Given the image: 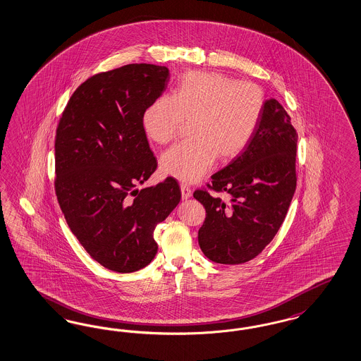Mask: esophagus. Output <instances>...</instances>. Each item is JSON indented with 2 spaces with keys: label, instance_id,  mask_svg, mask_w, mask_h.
Returning a JSON list of instances; mask_svg holds the SVG:
<instances>
[{
  "label": "esophagus",
  "instance_id": "34e87169",
  "mask_svg": "<svg viewBox=\"0 0 361 361\" xmlns=\"http://www.w3.org/2000/svg\"><path fill=\"white\" fill-rule=\"evenodd\" d=\"M181 196H183V200H187L190 196H192V189L187 184H181Z\"/></svg>",
  "mask_w": 361,
  "mask_h": 361
}]
</instances>
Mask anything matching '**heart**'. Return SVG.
Segmentation results:
<instances>
[{"label":"heart","mask_w":361,"mask_h":361,"mask_svg":"<svg viewBox=\"0 0 361 361\" xmlns=\"http://www.w3.org/2000/svg\"><path fill=\"white\" fill-rule=\"evenodd\" d=\"M264 104V92L254 83L236 82L224 73L192 71L181 78L173 97L162 95L145 110L142 126L152 141L165 145L190 122L192 138L165 152L159 166L164 173L192 183L216 159L228 161L245 150Z\"/></svg>","instance_id":"1"}]
</instances>
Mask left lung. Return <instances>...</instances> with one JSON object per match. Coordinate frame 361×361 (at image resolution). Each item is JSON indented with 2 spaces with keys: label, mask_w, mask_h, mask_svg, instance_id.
Here are the masks:
<instances>
[{
  "label": "left lung",
  "mask_w": 361,
  "mask_h": 361,
  "mask_svg": "<svg viewBox=\"0 0 361 361\" xmlns=\"http://www.w3.org/2000/svg\"><path fill=\"white\" fill-rule=\"evenodd\" d=\"M298 134L282 104L269 99L251 141L212 176L208 189L227 193L223 202L207 189L193 197L205 208L199 245L208 259L240 264L254 259L274 239L297 187Z\"/></svg>",
  "instance_id": "obj_1"
}]
</instances>
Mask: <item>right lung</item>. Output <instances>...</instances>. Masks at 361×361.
Masks as SVG:
<instances>
[{"mask_svg":"<svg viewBox=\"0 0 361 361\" xmlns=\"http://www.w3.org/2000/svg\"><path fill=\"white\" fill-rule=\"evenodd\" d=\"M168 79L166 67L145 63L97 73L75 90L59 121V205L90 257L116 273L153 260L154 228L181 199L173 177L137 189L157 169L142 116Z\"/></svg>","mask_w":361,"mask_h":361,"instance_id":"add662e5","label":"right lung"}]
</instances>
